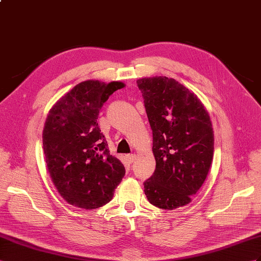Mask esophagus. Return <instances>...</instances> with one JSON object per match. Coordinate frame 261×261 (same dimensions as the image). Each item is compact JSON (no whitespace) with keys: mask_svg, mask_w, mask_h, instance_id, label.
<instances>
[{"mask_svg":"<svg viewBox=\"0 0 261 261\" xmlns=\"http://www.w3.org/2000/svg\"><path fill=\"white\" fill-rule=\"evenodd\" d=\"M126 159H128V161H129L130 163H132L133 161H135L136 154H128V155H126Z\"/></svg>","mask_w":261,"mask_h":261,"instance_id":"esophagus-1","label":"esophagus"}]
</instances>
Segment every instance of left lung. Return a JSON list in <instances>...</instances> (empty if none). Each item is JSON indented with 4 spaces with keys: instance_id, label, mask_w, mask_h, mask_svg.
I'll return each mask as SVG.
<instances>
[{
    "instance_id": "obj_1",
    "label": "left lung",
    "mask_w": 261,
    "mask_h": 261,
    "mask_svg": "<svg viewBox=\"0 0 261 261\" xmlns=\"http://www.w3.org/2000/svg\"><path fill=\"white\" fill-rule=\"evenodd\" d=\"M153 132L155 171L144 194L159 208L191 203L208 174L214 131L208 112L194 92L165 76L137 80Z\"/></svg>"
}]
</instances>
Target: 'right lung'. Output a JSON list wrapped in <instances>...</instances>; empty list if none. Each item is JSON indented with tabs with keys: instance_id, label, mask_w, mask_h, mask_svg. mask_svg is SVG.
<instances>
[{
	"instance_id": "add662e5",
	"label": "right lung",
	"mask_w": 261,
	"mask_h": 261,
	"mask_svg": "<svg viewBox=\"0 0 261 261\" xmlns=\"http://www.w3.org/2000/svg\"><path fill=\"white\" fill-rule=\"evenodd\" d=\"M121 82L86 80L51 107L43 130L45 161L53 183L67 203L95 210L109 203L125 174L98 126L103 103L123 88Z\"/></svg>"
}]
</instances>
